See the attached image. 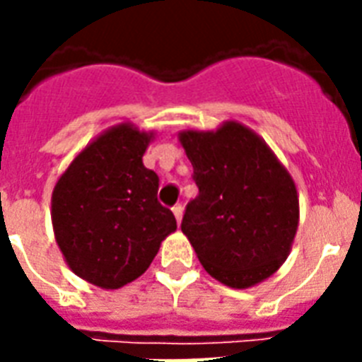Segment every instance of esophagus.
Listing matches in <instances>:
<instances>
[{
	"label": "esophagus",
	"instance_id": "obj_1",
	"mask_svg": "<svg viewBox=\"0 0 362 362\" xmlns=\"http://www.w3.org/2000/svg\"><path fill=\"white\" fill-rule=\"evenodd\" d=\"M173 214H175L176 221H178V226H180L182 214H184V209H182V204H175V206H173Z\"/></svg>",
	"mask_w": 362,
	"mask_h": 362
}]
</instances>
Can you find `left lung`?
<instances>
[{
  "mask_svg": "<svg viewBox=\"0 0 362 362\" xmlns=\"http://www.w3.org/2000/svg\"><path fill=\"white\" fill-rule=\"evenodd\" d=\"M199 195L182 233L212 278L247 289L280 269L298 227V193L270 146L237 120L178 133Z\"/></svg>",
  "mask_w": 362,
  "mask_h": 362,
  "instance_id": "left-lung-1",
  "label": "left lung"
}]
</instances>
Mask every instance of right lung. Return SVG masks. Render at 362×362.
Listing matches in <instances>:
<instances>
[{
    "label": "right lung",
    "mask_w": 362,
    "mask_h": 362,
    "mask_svg": "<svg viewBox=\"0 0 362 362\" xmlns=\"http://www.w3.org/2000/svg\"><path fill=\"white\" fill-rule=\"evenodd\" d=\"M156 131L122 122L76 153L52 189L54 238L78 278L120 289L144 274L159 246L176 231L158 203L159 178L142 156Z\"/></svg>",
    "instance_id": "right-lung-1"
}]
</instances>
